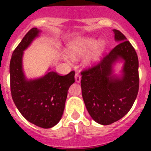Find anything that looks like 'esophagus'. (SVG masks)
<instances>
[{
	"label": "esophagus",
	"mask_w": 151,
	"mask_h": 151,
	"mask_svg": "<svg viewBox=\"0 0 151 151\" xmlns=\"http://www.w3.org/2000/svg\"><path fill=\"white\" fill-rule=\"evenodd\" d=\"M75 81H76V82H80L81 78H80V75H79L78 73H76L75 74Z\"/></svg>",
	"instance_id": "esophagus-1"
}]
</instances>
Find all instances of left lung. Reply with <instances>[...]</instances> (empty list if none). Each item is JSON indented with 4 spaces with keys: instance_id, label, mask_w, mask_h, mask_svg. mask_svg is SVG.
Masks as SVG:
<instances>
[{
    "instance_id": "obj_1",
    "label": "left lung",
    "mask_w": 151,
    "mask_h": 151,
    "mask_svg": "<svg viewBox=\"0 0 151 151\" xmlns=\"http://www.w3.org/2000/svg\"><path fill=\"white\" fill-rule=\"evenodd\" d=\"M41 32L32 28L13 52L10 61L11 93L16 107L28 122L50 129L61 120L67 91L75 81V73L71 71L61 76L48 69L41 78L27 79L22 66L23 53Z\"/></svg>"
}]
</instances>
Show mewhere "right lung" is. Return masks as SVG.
Returning a JSON list of instances; mask_svg holds the SVG:
<instances>
[{"label": "right lung", "instance_id": "add662e5", "mask_svg": "<svg viewBox=\"0 0 151 151\" xmlns=\"http://www.w3.org/2000/svg\"><path fill=\"white\" fill-rule=\"evenodd\" d=\"M119 42L100 63L81 71V92L88 112L95 122L108 125L124 117L133 105L139 91V60L136 51L122 34ZM123 60L122 75H112V65Z\"/></svg>", "mask_w": 151, "mask_h": 151}]
</instances>
